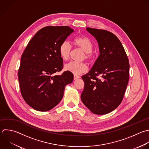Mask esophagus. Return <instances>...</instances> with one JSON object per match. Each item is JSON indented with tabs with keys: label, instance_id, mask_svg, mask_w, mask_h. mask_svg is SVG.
Listing matches in <instances>:
<instances>
[{
	"label": "esophagus",
	"instance_id": "34e87169",
	"mask_svg": "<svg viewBox=\"0 0 149 149\" xmlns=\"http://www.w3.org/2000/svg\"><path fill=\"white\" fill-rule=\"evenodd\" d=\"M80 76H77V75H76V74H74L73 75V79H74V80H76V79H79V78H80Z\"/></svg>",
	"mask_w": 149,
	"mask_h": 149
}]
</instances>
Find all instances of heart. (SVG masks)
Masks as SVG:
<instances>
[{"label":"heart","instance_id":"heart-1","mask_svg":"<svg viewBox=\"0 0 149 149\" xmlns=\"http://www.w3.org/2000/svg\"><path fill=\"white\" fill-rule=\"evenodd\" d=\"M74 45L82 49L84 54L82 59H86L91 62L94 58L93 52L94 45L91 41L86 36H81L76 37L73 40ZM72 52V46L68 41H65L60 45L59 48V54L61 58L64 60L69 59ZM65 70L70 72L74 74H80L87 71V66L85 62H77L71 61L64 66Z\"/></svg>","mask_w":149,"mask_h":149}]
</instances>
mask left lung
I'll return each mask as SVG.
<instances>
[{"label":"left lung","mask_w":149,"mask_h":149,"mask_svg":"<svg viewBox=\"0 0 149 149\" xmlns=\"http://www.w3.org/2000/svg\"><path fill=\"white\" fill-rule=\"evenodd\" d=\"M99 45L100 55L92 69L81 77L83 104L94 113L104 115L121 103L129 81V62L117 37L104 30L87 27Z\"/></svg>","instance_id":"8db88e82"}]
</instances>
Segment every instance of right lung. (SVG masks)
Here are the masks:
<instances>
[{
    "label": "right lung",
    "instance_id": "obj_1",
    "mask_svg": "<svg viewBox=\"0 0 149 149\" xmlns=\"http://www.w3.org/2000/svg\"><path fill=\"white\" fill-rule=\"evenodd\" d=\"M74 31L68 26H47L30 41L21 58L18 77L26 103L39 111H47L62 99L66 85L73 80L72 73L63 69L60 45Z\"/></svg>",
    "mask_w": 149,
    "mask_h": 149
}]
</instances>
